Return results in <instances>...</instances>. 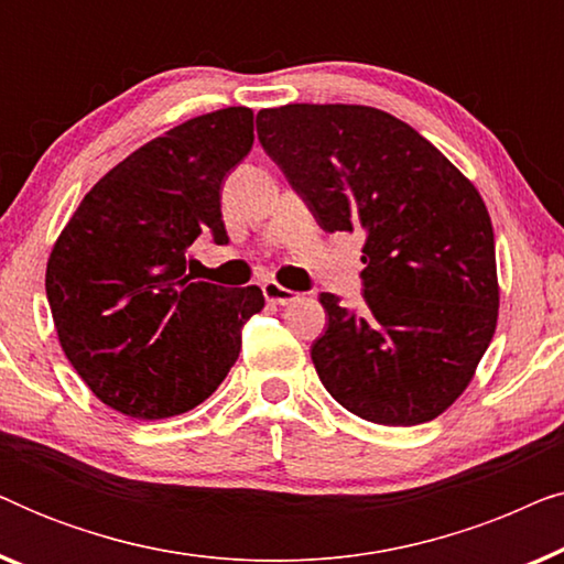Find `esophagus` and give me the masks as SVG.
<instances>
[{
  "label": "esophagus",
  "mask_w": 564,
  "mask_h": 564,
  "mask_svg": "<svg viewBox=\"0 0 564 564\" xmlns=\"http://www.w3.org/2000/svg\"><path fill=\"white\" fill-rule=\"evenodd\" d=\"M261 290H264V297L269 300V303H274V305H290V303H295V300L300 297L297 292L282 288V284H276L272 280L261 284Z\"/></svg>",
  "instance_id": "34e87169"
}]
</instances>
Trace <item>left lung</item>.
Instances as JSON below:
<instances>
[{
    "label": "left lung",
    "mask_w": 564,
    "mask_h": 564,
    "mask_svg": "<svg viewBox=\"0 0 564 564\" xmlns=\"http://www.w3.org/2000/svg\"><path fill=\"white\" fill-rule=\"evenodd\" d=\"M257 133L323 230L365 236V307L321 295L328 328L311 357L323 388L382 426L436 419L465 392L498 323L480 192L419 130L375 107H272Z\"/></svg>",
    "instance_id": "8db88e82"
}]
</instances>
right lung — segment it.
<instances>
[{"label":"right lung","instance_id":"right-lung-1","mask_svg":"<svg viewBox=\"0 0 564 564\" xmlns=\"http://www.w3.org/2000/svg\"><path fill=\"white\" fill-rule=\"evenodd\" d=\"M253 145V112L226 107L166 130L110 169L61 230L45 295L66 359L105 405L138 421L187 413L226 380L251 288L192 282L199 236L228 243L220 189Z\"/></svg>","mask_w":564,"mask_h":564}]
</instances>
